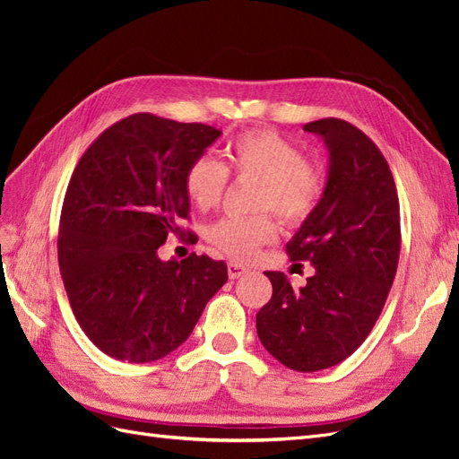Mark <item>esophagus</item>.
Wrapping results in <instances>:
<instances>
[{
  "label": "esophagus",
  "mask_w": 459,
  "mask_h": 459,
  "mask_svg": "<svg viewBox=\"0 0 459 459\" xmlns=\"http://www.w3.org/2000/svg\"><path fill=\"white\" fill-rule=\"evenodd\" d=\"M248 270L245 268V266H241V264H238V262H230L228 264V275H230V280H239L241 275H245Z\"/></svg>",
  "instance_id": "34e87169"
}]
</instances>
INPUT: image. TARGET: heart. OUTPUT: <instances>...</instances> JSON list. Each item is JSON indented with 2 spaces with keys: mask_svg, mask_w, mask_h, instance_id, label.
<instances>
[{
  "mask_svg": "<svg viewBox=\"0 0 459 459\" xmlns=\"http://www.w3.org/2000/svg\"><path fill=\"white\" fill-rule=\"evenodd\" d=\"M230 174L258 179L253 208L275 212L287 226L310 220L325 191L322 170L304 159L300 147L273 130H248L235 137L228 145L226 164L206 155L191 160L184 174L189 203L199 211L216 208L228 189ZM270 212L221 218L206 230V241L233 260H251L277 238Z\"/></svg>",
  "mask_w": 459,
  "mask_h": 459,
  "instance_id": "heart-1",
  "label": "heart"
}]
</instances>
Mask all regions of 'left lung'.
Segmentation results:
<instances>
[{"label": "left lung", "instance_id": "obj_1", "mask_svg": "<svg viewBox=\"0 0 459 459\" xmlns=\"http://www.w3.org/2000/svg\"><path fill=\"white\" fill-rule=\"evenodd\" d=\"M304 132L324 137L329 178L287 255L310 262L316 273L293 289L281 272H264L273 290L256 314V331L275 359L310 373L341 364L377 322L398 266L400 204L386 159L362 130L322 118Z\"/></svg>", "mask_w": 459, "mask_h": 459}]
</instances>
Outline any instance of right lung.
<instances>
[{"instance_id": "right-lung-1", "label": "right lung", "mask_w": 459, "mask_h": 459, "mask_svg": "<svg viewBox=\"0 0 459 459\" xmlns=\"http://www.w3.org/2000/svg\"><path fill=\"white\" fill-rule=\"evenodd\" d=\"M220 130L151 113L108 126L86 149L68 182L57 255L68 302L97 349L130 364L176 351L216 290L221 260L191 253L159 258L170 235L186 238L184 174Z\"/></svg>"}]
</instances>
